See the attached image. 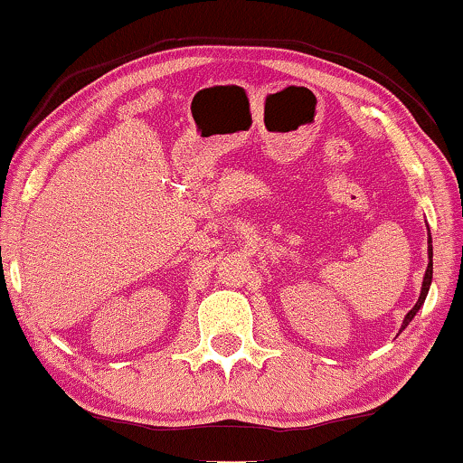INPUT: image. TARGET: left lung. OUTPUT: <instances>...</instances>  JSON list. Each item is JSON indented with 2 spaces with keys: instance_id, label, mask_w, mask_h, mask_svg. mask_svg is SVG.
<instances>
[{
  "instance_id": "1",
  "label": "left lung",
  "mask_w": 463,
  "mask_h": 463,
  "mask_svg": "<svg viewBox=\"0 0 463 463\" xmlns=\"http://www.w3.org/2000/svg\"><path fill=\"white\" fill-rule=\"evenodd\" d=\"M431 255H434V250H431V238H430V246H428V257H430V263H428V269H425V276H423V285H421V296H419L417 304L412 306V310L408 312V315L404 317V323H402V329H404L408 323H411L412 319H415V315L419 312V308H421L425 298H428V291H430V285H431V272H434V263H431ZM400 329V332H402Z\"/></svg>"
}]
</instances>
